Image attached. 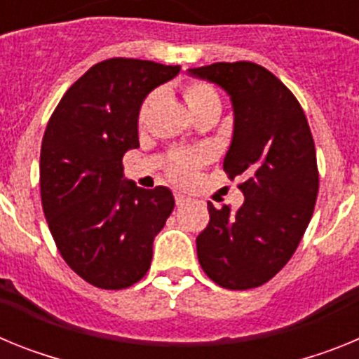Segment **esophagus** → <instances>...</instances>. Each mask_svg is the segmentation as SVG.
Masks as SVG:
<instances>
[{
    "label": "esophagus",
    "mask_w": 359,
    "mask_h": 359,
    "mask_svg": "<svg viewBox=\"0 0 359 359\" xmlns=\"http://www.w3.org/2000/svg\"><path fill=\"white\" fill-rule=\"evenodd\" d=\"M174 199H176V205H177V207H183V205H187V203H190V198H187V196L180 194V192H177V194L174 196Z\"/></svg>",
    "instance_id": "esophagus-1"
}]
</instances>
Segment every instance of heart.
I'll use <instances>...</instances> for the list:
<instances>
[{
	"instance_id": "1",
	"label": "heart",
	"mask_w": 359,
	"mask_h": 359,
	"mask_svg": "<svg viewBox=\"0 0 359 359\" xmlns=\"http://www.w3.org/2000/svg\"><path fill=\"white\" fill-rule=\"evenodd\" d=\"M152 95H149L144 100L140 107V122L147 115L149 106L152 104ZM183 98H185L187 106L192 111V115L199 113L203 109H208V107H221V98H219L217 91L214 90V86H210L208 82L203 81H194L189 82V84L183 88ZM208 156L207 152L203 151H194V152H174L170 156L169 165H167V174L172 182L180 183V185H189L196 180L199 169L203 165L207 163Z\"/></svg>"
}]
</instances>
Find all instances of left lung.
<instances>
[{
  "instance_id": "obj_1",
  "label": "left lung",
  "mask_w": 359,
  "mask_h": 359,
  "mask_svg": "<svg viewBox=\"0 0 359 359\" xmlns=\"http://www.w3.org/2000/svg\"><path fill=\"white\" fill-rule=\"evenodd\" d=\"M189 72L230 95L236 122L223 169L243 180L244 194L237 212L208 203L210 221L196 239L199 264L221 287H259L287 264L315 210L320 180L309 123L294 95L255 62Z\"/></svg>"
}]
</instances>
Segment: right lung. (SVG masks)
<instances>
[{"label":"right lung","mask_w":359,"mask_h":359,"mask_svg":"<svg viewBox=\"0 0 359 359\" xmlns=\"http://www.w3.org/2000/svg\"><path fill=\"white\" fill-rule=\"evenodd\" d=\"M180 66L115 57L91 66L57 104L41 145L39 185L57 250L100 290H126L149 271L152 241L174 208L165 187L122 180L138 144V113Z\"/></svg>","instance_id":"obj_1"}]
</instances>
